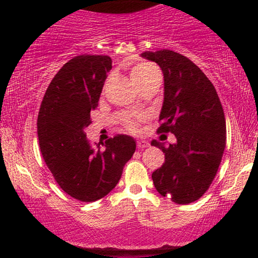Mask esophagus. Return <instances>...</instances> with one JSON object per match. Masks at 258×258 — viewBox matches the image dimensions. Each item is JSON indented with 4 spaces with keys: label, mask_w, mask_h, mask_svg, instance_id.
Segmentation results:
<instances>
[{
    "label": "esophagus",
    "mask_w": 258,
    "mask_h": 258,
    "mask_svg": "<svg viewBox=\"0 0 258 258\" xmlns=\"http://www.w3.org/2000/svg\"><path fill=\"white\" fill-rule=\"evenodd\" d=\"M137 147L139 148V149H144V148L149 147V143H148L147 141H143V139H139V141L137 142Z\"/></svg>",
    "instance_id": "obj_1"
}]
</instances>
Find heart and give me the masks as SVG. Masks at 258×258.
I'll return each mask as SVG.
<instances>
[{"instance_id": "b5f03b06", "label": "heart", "mask_w": 258, "mask_h": 258, "mask_svg": "<svg viewBox=\"0 0 258 258\" xmlns=\"http://www.w3.org/2000/svg\"><path fill=\"white\" fill-rule=\"evenodd\" d=\"M153 69H155V68H154L153 65L147 64V63H142V64L136 65V67L133 68L132 72H131V79H132L133 84H136V82H138L139 80L146 78L148 74L152 72ZM126 127H127V130H130V131H135V130H136V122H135V121H132V120L127 121Z\"/></svg>"}]
</instances>
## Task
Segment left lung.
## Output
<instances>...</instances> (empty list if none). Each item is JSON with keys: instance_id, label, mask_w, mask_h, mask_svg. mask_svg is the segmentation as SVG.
<instances>
[{"instance_id": "8db88e82", "label": "left lung", "mask_w": 258, "mask_h": 258, "mask_svg": "<svg viewBox=\"0 0 258 258\" xmlns=\"http://www.w3.org/2000/svg\"><path fill=\"white\" fill-rule=\"evenodd\" d=\"M164 74V102L159 132H171L177 142L167 148L165 162L152 178L162 197L189 204L203 197L217 173L226 148V119L214 85L193 61L168 49L144 52Z\"/></svg>"}]
</instances>
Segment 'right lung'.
Masks as SVG:
<instances>
[{"label":"right lung","mask_w":258,"mask_h":258,"mask_svg":"<svg viewBox=\"0 0 258 258\" xmlns=\"http://www.w3.org/2000/svg\"><path fill=\"white\" fill-rule=\"evenodd\" d=\"M108 55H78L63 65L49 84L37 117L41 154L54 179L74 199L92 203L116 186L123 166L132 158L136 141L117 135L93 148L84 130L98 105Z\"/></svg>","instance_id":"obj_1"}]
</instances>
